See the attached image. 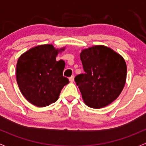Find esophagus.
I'll return each mask as SVG.
<instances>
[{
	"label": "esophagus",
	"instance_id": "obj_1",
	"mask_svg": "<svg viewBox=\"0 0 146 146\" xmlns=\"http://www.w3.org/2000/svg\"><path fill=\"white\" fill-rule=\"evenodd\" d=\"M69 80H70V82H72H72H74V76H70V77L69 78Z\"/></svg>",
	"mask_w": 146,
	"mask_h": 146
}]
</instances>
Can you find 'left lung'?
<instances>
[{"label": "left lung", "instance_id": "1", "mask_svg": "<svg viewBox=\"0 0 146 146\" xmlns=\"http://www.w3.org/2000/svg\"><path fill=\"white\" fill-rule=\"evenodd\" d=\"M84 74L75 76L87 106L99 109L116 100L127 79V64L121 55L110 48L98 45L82 50Z\"/></svg>", "mask_w": 146, "mask_h": 146}]
</instances>
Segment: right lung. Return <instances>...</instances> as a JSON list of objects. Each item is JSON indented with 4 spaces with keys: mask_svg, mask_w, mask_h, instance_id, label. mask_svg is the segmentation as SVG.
<instances>
[{
    "mask_svg": "<svg viewBox=\"0 0 146 146\" xmlns=\"http://www.w3.org/2000/svg\"><path fill=\"white\" fill-rule=\"evenodd\" d=\"M52 44L39 45L20 55L17 62V82L25 98L34 106L43 108L55 103L62 88L69 83L63 76L65 63L56 61L59 52Z\"/></svg>",
    "mask_w": 146,
    "mask_h": 146,
    "instance_id": "add662e5",
    "label": "right lung"
}]
</instances>
